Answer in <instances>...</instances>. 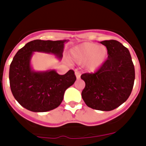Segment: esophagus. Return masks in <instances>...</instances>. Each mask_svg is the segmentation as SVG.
<instances>
[{"label":"esophagus","mask_w":146,"mask_h":146,"mask_svg":"<svg viewBox=\"0 0 146 146\" xmlns=\"http://www.w3.org/2000/svg\"><path fill=\"white\" fill-rule=\"evenodd\" d=\"M75 75H76V77L77 80H79L80 78V76H81V73H80V71H76L75 72Z\"/></svg>","instance_id":"esophagus-1"}]
</instances>
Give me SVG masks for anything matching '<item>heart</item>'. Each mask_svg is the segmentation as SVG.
I'll return each instance as SVG.
<instances>
[{
  "instance_id": "b5f03b06",
  "label": "heart",
  "mask_w": 146,
  "mask_h": 146,
  "mask_svg": "<svg viewBox=\"0 0 146 146\" xmlns=\"http://www.w3.org/2000/svg\"><path fill=\"white\" fill-rule=\"evenodd\" d=\"M108 49L104 45L92 42H84L73 47L70 50V57L77 64H85V67L90 72H96L106 61Z\"/></svg>"
}]
</instances>
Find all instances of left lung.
Segmentation results:
<instances>
[{
    "mask_svg": "<svg viewBox=\"0 0 146 146\" xmlns=\"http://www.w3.org/2000/svg\"><path fill=\"white\" fill-rule=\"evenodd\" d=\"M108 56L95 73H84L81 79L86 86L82 98L87 106L109 111L124 103L131 94L135 80V69L129 50L116 40H105Z\"/></svg>",
    "mask_w": 146,
    "mask_h": 146,
    "instance_id": "1",
    "label": "left lung"
}]
</instances>
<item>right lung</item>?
<instances>
[{
    "mask_svg": "<svg viewBox=\"0 0 146 146\" xmlns=\"http://www.w3.org/2000/svg\"><path fill=\"white\" fill-rule=\"evenodd\" d=\"M67 40H33L19 49L10 66V89L20 105L33 112H46L59 106L64 92L75 82L72 70L60 75L55 70L35 71L31 66L34 52L52 54L62 59L64 43Z\"/></svg>",
    "mask_w": 146,
    "mask_h": 146,
    "instance_id": "add662e5",
    "label": "right lung"
}]
</instances>
